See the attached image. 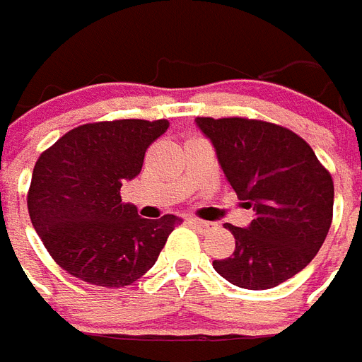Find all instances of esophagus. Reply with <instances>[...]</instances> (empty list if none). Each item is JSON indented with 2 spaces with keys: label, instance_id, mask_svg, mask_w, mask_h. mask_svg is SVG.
Here are the masks:
<instances>
[{
  "label": "esophagus",
  "instance_id": "1",
  "mask_svg": "<svg viewBox=\"0 0 362 362\" xmlns=\"http://www.w3.org/2000/svg\"><path fill=\"white\" fill-rule=\"evenodd\" d=\"M186 222H189L192 226H197V228H209V226H211L207 221H202V218H194V216L186 218Z\"/></svg>",
  "mask_w": 362,
  "mask_h": 362
}]
</instances>
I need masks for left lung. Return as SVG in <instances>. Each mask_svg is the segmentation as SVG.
<instances>
[{
	"label": "left lung",
	"instance_id": "obj_1",
	"mask_svg": "<svg viewBox=\"0 0 362 362\" xmlns=\"http://www.w3.org/2000/svg\"><path fill=\"white\" fill-rule=\"evenodd\" d=\"M213 141L226 180L255 211L247 228L224 224L235 240L213 267L230 284L269 290L315 259L334 215V180L307 141L274 122L243 117H197Z\"/></svg>",
	"mask_w": 362,
	"mask_h": 362
}]
</instances>
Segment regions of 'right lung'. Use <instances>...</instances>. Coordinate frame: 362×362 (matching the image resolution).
Returning a JSON list of instances; mask_svg holds the SVG:
<instances>
[{
  "label": "right lung",
  "instance_id": "right-lung-1",
  "mask_svg": "<svg viewBox=\"0 0 362 362\" xmlns=\"http://www.w3.org/2000/svg\"><path fill=\"white\" fill-rule=\"evenodd\" d=\"M167 119L88 122L69 130L40 155L28 215L52 259L71 276L124 288L151 269L180 218H141L122 203V182L138 176L146 149Z\"/></svg>",
  "mask_w": 362,
  "mask_h": 362
}]
</instances>
